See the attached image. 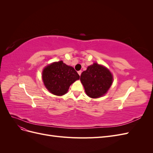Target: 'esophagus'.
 <instances>
[{
  "label": "esophagus",
  "instance_id": "esophagus-1",
  "mask_svg": "<svg viewBox=\"0 0 153 153\" xmlns=\"http://www.w3.org/2000/svg\"><path fill=\"white\" fill-rule=\"evenodd\" d=\"M78 75H79L80 76L81 75V73H82V71H78Z\"/></svg>",
  "mask_w": 153,
  "mask_h": 153
}]
</instances>
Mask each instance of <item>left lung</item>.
<instances>
[{"instance_id":"obj_1","label":"left lung","mask_w":153,"mask_h":153,"mask_svg":"<svg viewBox=\"0 0 153 153\" xmlns=\"http://www.w3.org/2000/svg\"><path fill=\"white\" fill-rule=\"evenodd\" d=\"M80 81L87 95L92 98H97L108 91L113 82V76L108 69L94 63L82 73Z\"/></svg>"}]
</instances>
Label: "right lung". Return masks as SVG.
<instances>
[{
    "mask_svg": "<svg viewBox=\"0 0 153 153\" xmlns=\"http://www.w3.org/2000/svg\"><path fill=\"white\" fill-rule=\"evenodd\" d=\"M42 78L45 87L51 93L62 96L66 93L74 82L79 79L80 76L73 67L59 61L46 67Z\"/></svg>",
    "mask_w": 153,
    "mask_h": 153,
    "instance_id": "1",
    "label": "right lung"
}]
</instances>
